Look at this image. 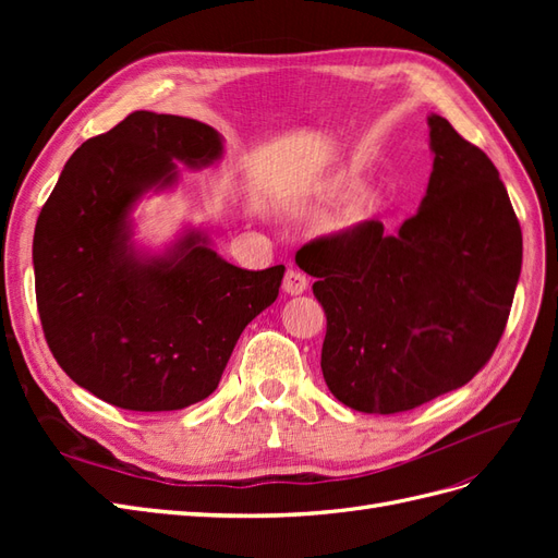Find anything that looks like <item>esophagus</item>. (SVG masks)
Here are the masks:
<instances>
[{"label":"esophagus","instance_id":"34e87169","mask_svg":"<svg viewBox=\"0 0 558 558\" xmlns=\"http://www.w3.org/2000/svg\"><path fill=\"white\" fill-rule=\"evenodd\" d=\"M283 291L289 295H300L307 291V277L298 272V269H289L283 277Z\"/></svg>","mask_w":558,"mask_h":558}]
</instances>
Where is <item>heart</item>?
Instances as JSON below:
<instances>
[{
	"label": "heart",
	"mask_w": 558,
	"mask_h": 558,
	"mask_svg": "<svg viewBox=\"0 0 558 558\" xmlns=\"http://www.w3.org/2000/svg\"><path fill=\"white\" fill-rule=\"evenodd\" d=\"M359 191V179L347 170H337L330 174L320 191V199L324 205H342L353 193ZM386 197L377 189H363L356 197H353L349 207V226H365L373 223L384 214Z\"/></svg>",
	"instance_id": "heart-1"
}]
</instances>
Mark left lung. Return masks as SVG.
Wrapping results in <instances>:
<instances>
[{
  "instance_id": "8db88e82",
  "label": "left lung",
  "mask_w": 558,
  "mask_h": 558,
  "mask_svg": "<svg viewBox=\"0 0 558 558\" xmlns=\"http://www.w3.org/2000/svg\"><path fill=\"white\" fill-rule=\"evenodd\" d=\"M428 130L433 172L416 216L396 234L373 221L295 256L328 318L324 379L365 414L414 410L475 377L521 275V228L494 162L447 118L430 113Z\"/></svg>"
}]
</instances>
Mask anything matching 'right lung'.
I'll list each match as a JSON object with an SVG mask.
<instances>
[{"label": "right lung", "mask_w": 558, "mask_h": 558, "mask_svg": "<svg viewBox=\"0 0 558 558\" xmlns=\"http://www.w3.org/2000/svg\"><path fill=\"white\" fill-rule=\"evenodd\" d=\"M223 137L193 118L134 111L66 160L35 228L37 307L70 379L132 412H172L216 391L242 330L279 295L283 265L248 272L183 228L162 251L134 240L144 195L205 170Z\"/></svg>", "instance_id": "obj_1"}]
</instances>
